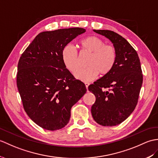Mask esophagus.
Masks as SVG:
<instances>
[{"mask_svg":"<svg viewBox=\"0 0 158 158\" xmlns=\"http://www.w3.org/2000/svg\"><path fill=\"white\" fill-rule=\"evenodd\" d=\"M85 86H86V88L87 89L88 87H89V85H90V83H89V82H85Z\"/></svg>","mask_w":158,"mask_h":158,"instance_id":"34e87169","label":"esophagus"}]
</instances>
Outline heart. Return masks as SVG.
<instances>
[{
  "label": "heart",
  "mask_w": 158,
  "mask_h": 158,
  "mask_svg": "<svg viewBox=\"0 0 158 158\" xmlns=\"http://www.w3.org/2000/svg\"><path fill=\"white\" fill-rule=\"evenodd\" d=\"M83 53L91 54L87 61V67L80 69L77 50L72 45H67L62 50V59L69 71L75 73V77L82 81H90L100 73L104 76L111 71L116 59V50L111 45L96 36H88L79 42Z\"/></svg>",
  "instance_id": "b5f03b06"
}]
</instances>
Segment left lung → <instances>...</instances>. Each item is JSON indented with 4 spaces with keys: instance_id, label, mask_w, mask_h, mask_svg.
Wrapping results in <instances>:
<instances>
[{
    "instance_id": "left-lung-1",
    "label": "left lung",
    "mask_w": 158,
    "mask_h": 158,
    "mask_svg": "<svg viewBox=\"0 0 158 158\" xmlns=\"http://www.w3.org/2000/svg\"><path fill=\"white\" fill-rule=\"evenodd\" d=\"M113 44L116 50L114 66L108 74L88 87L96 96L91 114L100 125L113 127L123 123L136 107L143 83L138 54L126 39L110 30H96ZM108 88V91L105 89Z\"/></svg>"
}]
</instances>
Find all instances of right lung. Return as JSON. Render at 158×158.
I'll return each instance as SVG.
<instances>
[{
	"mask_svg": "<svg viewBox=\"0 0 158 158\" xmlns=\"http://www.w3.org/2000/svg\"><path fill=\"white\" fill-rule=\"evenodd\" d=\"M85 32L80 27L43 31L19 58L17 85L24 110L46 130L67 125L72 106L86 93L85 84L74 78L62 59L64 47Z\"/></svg>",
	"mask_w": 158,
	"mask_h": 158,
	"instance_id": "add662e5",
	"label": "right lung"
}]
</instances>
